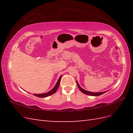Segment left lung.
Here are the masks:
<instances>
[{
	"label": "left lung",
	"instance_id": "obj_1",
	"mask_svg": "<svg viewBox=\"0 0 133 133\" xmlns=\"http://www.w3.org/2000/svg\"><path fill=\"white\" fill-rule=\"evenodd\" d=\"M77 85L78 86V88L79 89V90L81 91L84 94H85L86 95H91V96H99V95H101L102 94H104V93H105L107 91H103V92H90V91H86V90L83 89L82 87L79 86V84H78V82H77Z\"/></svg>",
	"mask_w": 133,
	"mask_h": 133
}]
</instances>
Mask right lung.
<instances>
[{
  "mask_svg": "<svg viewBox=\"0 0 133 133\" xmlns=\"http://www.w3.org/2000/svg\"><path fill=\"white\" fill-rule=\"evenodd\" d=\"M61 78H62V75L60 76V77H59V79L58 80L57 83H56V84H55V86H54V88L51 90H50V91L47 92L46 93H43V94H33V95L36 96V97H37L44 98V97H49V96L53 94H54V93L56 91V90H57L58 89V87L59 86V84H60Z\"/></svg>",
  "mask_w": 133,
  "mask_h": 133,
  "instance_id": "obj_1",
  "label": "right lung"
}]
</instances>
